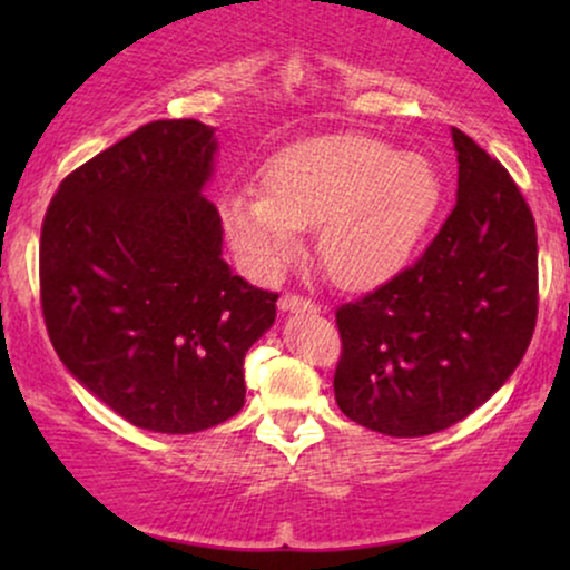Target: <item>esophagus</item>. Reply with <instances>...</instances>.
I'll use <instances>...</instances> for the list:
<instances>
[{
  "instance_id": "1",
  "label": "esophagus",
  "mask_w": 570,
  "mask_h": 570,
  "mask_svg": "<svg viewBox=\"0 0 570 570\" xmlns=\"http://www.w3.org/2000/svg\"><path fill=\"white\" fill-rule=\"evenodd\" d=\"M278 307L284 313H318V311H322V307H318L316 303H311L307 297H299V294H284Z\"/></svg>"
}]
</instances>
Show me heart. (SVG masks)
Instances as JSON below:
<instances>
[{
  "label": "heart",
  "instance_id": "1",
  "mask_svg": "<svg viewBox=\"0 0 570 570\" xmlns=\"http://www.w3.org/2000/svg\"><path fill=\"white\" fill-rule=\"evenodd\" d=\"M442 203L436 168L362 134L307 139L273 155L259 195L230 193L222 227L257 278H273L316 227V254L332 284L372 289L394 278L434 222Z\"/></svg>",
  "mask_w": 570,
  "mask_h": 570
}]
</instances>
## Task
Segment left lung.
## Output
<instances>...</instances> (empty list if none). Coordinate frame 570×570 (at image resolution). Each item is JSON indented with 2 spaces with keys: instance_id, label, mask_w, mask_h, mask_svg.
<instances>
[{
  "instance_id": "left-lung-1",
  "label": "left lung",
  "mask_w": 570,
  "mask_h": 570,
  "mask_svg": "<svg viewBox=\"0 0 570 570\" xmlns=\"http://www.w3.org/2000/svg\"><path fill=\"white\" fill-rule=\"evenodd\" d=\"M458 198L423 257L337 307V407L389 436L450 429L525 356L539 311L535 222L507 168L453 128Z\"/></svg>"
}]
</instances>
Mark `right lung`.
<instances>
[{
	"mask_svg": "<svg viewBox=\"0 0 570 570\" xmlns=\"http://www.w3.org/2000/svg\"><path fill=\"white\" fill-rule=\"evenodd\" d=\"M217 136L155 120L71 171L39 240L50 343L71 375L134 426L195 434L244 407L246 351L276 322L278 294L222 259L203 195Z\"/></svg>",
	"mask_w": 570,
	"mask_h": 570,
	"instance_id": "obj_1",
	"label": "right lung"
}]
</instances>
